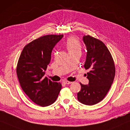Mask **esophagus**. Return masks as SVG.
Returning a JSON list of instances; mask_svg holds the SVG:
<instances>
[{
    "mask_svg": "<svg viewBox=\"0 0 130 130\" xmlns=\"http://www.w3.org/2000/svg\"><path fill=\"white\" fill-rule=\"evenodd\" d=\"M63 83H64L65 84H70L72 83V82H70V81H63Z\"/></svg>",
    "mask_w": 130,
    "mask_h": 130,
    "instance_id": "esophagus-1",
    "label": "esophagus"
}]
</instances>
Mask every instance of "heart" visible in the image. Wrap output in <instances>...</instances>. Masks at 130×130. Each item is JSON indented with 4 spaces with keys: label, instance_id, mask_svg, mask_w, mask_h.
Wrapping results in <instances>:
<instances>
[{
    "label": "heart",
    "instance_id": "obj_1",
    "mask_svg": "<svg viewBox=\"0 0 130 130\" xmlns=\"http://www.w3.org/2000/svg\"><path fill=\"white\" fill-rule=\"evenodd\" d=\"M65 47L69 54H72L81 51L82 46L80 42L76 38L71 37L67 40L65 42Z\"/></svg>",
    "mask_w": 130,
    "mask_h": 130
}]
</instances>
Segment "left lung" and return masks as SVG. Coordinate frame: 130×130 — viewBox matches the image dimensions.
<instances>
[{
	"label": "left lung",
	"instance_id": "obj_1",
	"mask_svg": "<svg viewBox=\"0 0 130 130\" xmlns=\"http://www.w3.org/2000/svg\"><path fill=\"white\" fill-rule=\"evenodd\" d=\"M87 46V59L84 67L89 69L88 85H81L77 94L78 100L82 104L92 105L101 101L107 94L114 81L116 68L110 52L100 39L90 35L84 36Z\"/></svg>",
	"mask_w": 130,
	"mask_h": 130
}]
</instances>
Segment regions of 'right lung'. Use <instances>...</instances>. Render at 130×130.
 I'll list each match as a JSON object with an SVG mask.
<instances>
[{
	"mask_svg": "<svg viewBox=\"0 0 130 130\" xmlns=\"http://www.w3.org/2000/svg\"><path fill=\"white\" fill-rule=\"evenodd\" d=\"M63 35H47L30 42L23 49L18 60L16 74L22 90L41 107H46L57 99L62 84L44 78L51 52Z\"/></svg>",
	"mask_w": 130,
	"mask_h": 130,
	"instance_id": "right-lung-1",
	"label": "right lung"
}]
</instances>
